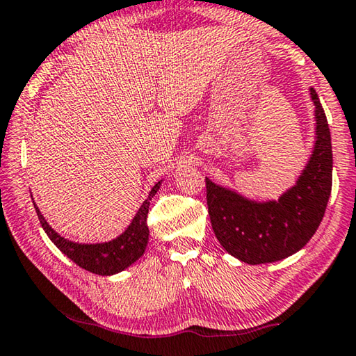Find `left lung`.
Returning <instances> with one entry per match:
<instances>
[{"mask_svg": "<svg viewBox=\"0 0 356 356\" xmlns=\"http://www.w3.org/2000/svg\"><path fill=\"white\" fill-rule=\"evenodd\" d=\"M310 97L315 105L314 150L296 185L277 201L249 200L206 177L212 230L238 261L259 265L293 256L321 224L332 187V147L325 110L314 88Z\"/></svg>", "mask_w": 356, "mask_h": 356, "instance_id": "1", "label": "left lung"}]
</instances>
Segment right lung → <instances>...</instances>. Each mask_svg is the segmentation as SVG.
Returning <instances> with one entry per match:
<instances>
[{
  "mask_svg": "<svg viewBox=\"0 0 356 356\" xmlns=\"http://www.w3.org/2000/svg\"><path fill=\"white\" fill-rule=\"evenodd\" d=\"M161 180L155 184V187L150 190L148 198L142 203V206L137 211L134 219L129 224V227L116 236L115 240L105 241V243H94V245H86V243H75L67 240V238L60 236L52 227L47 224L44 217L38 209V206L33 201L36 214L41 222V227L44 229L46 235L49 240L65 254L68 259L79 267L92 272L95 275H102V277H110V275L123 272L124 268L134 264L137 259L144 256L147 243H148V225H147V214L148 206L155 193L160 188Z\"/></svg>",
  "mask_w": 356,
  "mask_h": 356,
  "instance_id": "add662e5",
  "label": "right lung"
}]
</instances>
